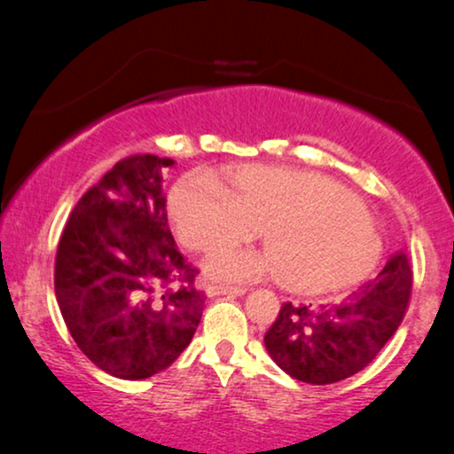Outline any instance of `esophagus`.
<instances>
[{
	"mask_svg": "<svg viewBox=\"0 0 454 454\" xmlns=\"http://www.w3.org/2000/svg\"><path fill=\"white\" fill-rule=\"evenodd\" d=\"M208 297H216V295H244L246 289L244 287H223V285H208L207 289Z\"/></svg>",
	"mask_w": 454,
	"mask_h": 454,
	"instance_id": "esophagus-1",
	"label": "esophagus"
}]
</instances>
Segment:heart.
I'll use <instances>...</instances> for the list:
<instances>
[{"label": "heart", "mask_w": 454, "mask_h": 454, "mask_svg": "<svg viewBox=\"0 0 454 454\" xmlns=\"http://www.w3.org/2000/svg\"><path fill=\"white\" fill-rule=\"evenodd\" d=\"M229 188L208 173L184 177L169 196L176 229L194 250L262 238L269 250L223 247L204 262L208 278L250 283L278 275L303 295L333 294L364 281L376 269L382 239L362 202L334 179L272 165L227 171Z\"/></svg>", "instance_id": "obj_1"}]
</instances>
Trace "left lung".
I'll list each match as a JSON object with an SVG mask.
<instances>
[{
	"mask_svg": "<svg viewBox=\"0 0 454 454\" xmlns=\"http://www.w3.org/2000/svg\"><path fill=\"white\" fill-rule=\"evenodd\" d=\"M411 266L403 252L388 258L374 281L334 306L283 303L264 334L269 356L283 372L308 384H333L362 372L405 316Z\"/></svg>",
	"mask_w": 454,
	"mask_h": 454,
	"instance_id": "left-lung-1",
	"label": "left lung"
}]
</instances>
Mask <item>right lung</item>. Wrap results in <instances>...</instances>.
Returning a JSON list of instances; mask_svg holds the SVG:
<instances>
[{
  "label": "right lung",
  "mask_w": 454,
  "mask_h": 454,
  "mask_svg": "<svg viewBox=\"0 0 454 454\" xmlns=\"http://www.w3.org/2000/svg\"><path fill=\"white\" fill-rule=\"evenodd\" d=\"M171 159H121L80 198L55 256V297L80 351L121 380L169 368L200 325L198 270L177 252L163 177Z\"/></svg>",
  "instance_id": "obj_1"
}]
</instances>
